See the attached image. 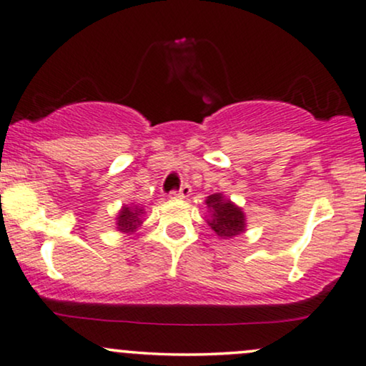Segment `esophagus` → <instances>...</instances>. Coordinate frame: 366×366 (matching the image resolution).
Returning <instances> with one entry per match:
<instances>
[{
  "label": "esophagus",
  "mask_w": 366,
  "mask_h": 366,
  "mask_svg": "<svg viewBox=\"0 0 366 366\" xmlns=\"http://www.w3.org/2000/svg\"><path fill=\"white\" fill-rule=\"evenodd\" d=\"M174 196L179 199H186L187 196H191V186H189V184H182V186L179 187V191L174 192Z\"/></svg>",
  "instance_id": "obj_1"
}]
</instances>
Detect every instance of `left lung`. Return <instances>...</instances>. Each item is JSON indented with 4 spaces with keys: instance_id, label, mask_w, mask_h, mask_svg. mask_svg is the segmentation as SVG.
I'll return each instance as SVG.
<instances>
[{
    "instance_id": "left-lung-1",
    "label": "left lung",
    "mask_w": 366,
    "mask_h": 366,
    "mask_svg": "<svg viewBox=\"0 0 366 366\" xmlns=\"http://www.w3.org/2000/svg\"><path fill=\"white\" fill-rule=\"evenodd\" d=\"M206 221L219 239H233L247 231V214L224 194H211L206 199Z\"/></svg>"
}]
</instances>
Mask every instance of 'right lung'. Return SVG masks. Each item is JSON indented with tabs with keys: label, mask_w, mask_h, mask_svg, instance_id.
<instances>
[{
	"label": "right lung",
	"mask_w": 366,
	"mask_h": 366,
	"mask_svg": "<svg viewBox=\"0 0 366 366\" xmlns=\"http://www.w3.org/2000/svg\"><path fill=\"white\" fill-rule=\"evenodd\" d=\"M145 207L132 202V204H123L122 209L118 211L117 221H114V228L122 234H133L145 221Z\"/></svg>",
	"instance_id": "right-lung-1"
}]
</instances>
